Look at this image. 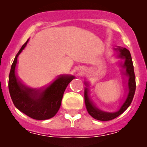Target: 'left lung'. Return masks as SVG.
Segmentation results:
<instances>
[{
  "mask_svg": "<svg viewBox=\"0 0 147 147\" xmlns=\"http://www.w3.org/2000/svg\"><path fill=\"white\" fill-rule=\"evenodd\" d=\"M115 50L118 53V57L124 60L123 67L125 69L126 75L128 77V81H127L128 92H127V97H126L124 103L121 105L119 110L115 112H107L99 109L93 105V103L90 100V97H89L88 90L87 87L84 88V102H85L87 112L93 118L100 120V121H109V120H112L119 116L131 105L134 93H135V75H134V66H133L132 59H131L130 52L125 47H117V48H115Z\"/></svg>",
  "mask_w": 147,
  "mask_h": 147,
  "instance_id": "obj_1",
  "label": "left lung"
}]
</instances>
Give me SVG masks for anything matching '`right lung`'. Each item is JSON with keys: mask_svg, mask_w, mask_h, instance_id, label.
<instances>
[{"mask_svg": "<svg viewBox=\"0 0 147 147\" xmlns=\"http://www.w3.org/2000/svg\"><path fill=\"white\" fill-rule=\"evenodd\" d=\"M28 40L16 55L9 74L8 88L13 104L18 109L32 119H48L57 114L67 86L75 78L72 75H60L47 87L30 88L19 80L16 73L18 57L26 47Z\"/></svg>", "mask_w": 147, "mask_h": 147, "instance_id": "obj_1", "label": "right lung"}]
</instances>
